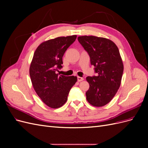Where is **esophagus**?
<instances>
[{
	"instance_id": "esophagus-1",
	"label": "esophagus",
	"mask_w": 148,
	"mask_h": 148,
	"mask_svg": "<svg viewBox=\"0 0 148 148\" xmlns=\"http://www.w3.org/2000/svg\"><path fill=\"white\" fill-rule=\"evenodd\" d=\"M77 79H78V82H82V81H83V80H84V78L83 77H78Z\"/></svg>"
}]
</instances>
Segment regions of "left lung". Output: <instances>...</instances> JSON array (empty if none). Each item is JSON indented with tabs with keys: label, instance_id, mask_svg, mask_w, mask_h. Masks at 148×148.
<instances>
[{
	"label": "left lung",
	"instance_id": "8db88e82",
	"mask_svg": "<svg viewBox=\"0 0 148 148\" xmlns=\"http://www.w3.org/2000/svg\"><path fill=\"white\" fill-rule=\"evenodd\" d=\"M95 66L97 76L86 77L89 88L86 99L95 107H102L113 99L120 88L123 64L119 49L111 40L94 36L78 38Z\"/></svg>",
	"mask_w": 148,
	"mask_h": 148
}]
</instances>
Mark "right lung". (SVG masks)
<instances>
[{"instance_id":"right-lung-1","label":"right lung","mask_w":148,"mask_h":148,"mask_svg":"<svg viewBox=\"0 0 148 148\" xmlns=\"http://www.w3.org/2000/svg\"><path fill=\"white\" fill-rule=\"evenodd\" d=\"M77 35L58 37L40 44L34 53L29 66L33 88L42 101L52 109L64 105L70 89L77 82L75 76L57 73L63 64L62 57Z\"/></svg>"}]
</instances>
